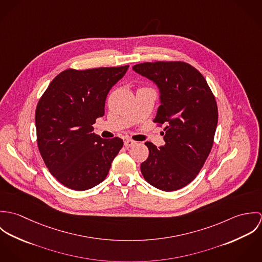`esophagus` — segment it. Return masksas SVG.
I'll list each match as a JSON object with an SVG mask.
<instances>
[{"mask_svg":"<svg viewBox=\"0 0 262 262\" xmlns=\"http://www.w3.org/2000/svg\"><path fill=\"white\" fill-rule=\"evenodd\" d=\"M136 144V142L134 141V140H131V139H126L125 141H124V145L126 146V147H132V146H134Z\"/></svg>","mask_w":262,"mask_h":262,"instance_id":"34e87169","label":"esophagus"}]
</instances>
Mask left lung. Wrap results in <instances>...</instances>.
<instances>
[{"label": "left lung", "mask_w": 262, "mask_h": 262, "mask_svg": "<svg viewBox=\"0 0 262 262\" xmlns=\"http://www.w3.org/2000/svg\"><path fill=\"white\" fill-rule=\"evenodd\" d=\"M159 88L161 105L154 123L164 125L163 146L145 142L149 155L141 163L145 181L173 191L191 183L204 166L214 143L218 123L215 96L203 75L187 62L155 61L133 67Z\"/></svg>", "instance_id": "8db88e82"}]
</instances>
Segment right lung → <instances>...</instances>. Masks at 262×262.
Wrapping results in <instances>:
<instances>
[{
	"instance_id": "1",
	"label": "right lung",
	"mask_w": 262,
	"mask_h": 262,
	"mask_svg": "<svg viewBox=\"0 0 262 262\" xmlns=\"http://www.w3.org/2000/svg\"><path fill=\"white\" fill-rule=\"evenodd\" d=\"M128 68L66 70L39 99L38 149L50 173L64 187L85 190L107 178L123 140L101 138L93 133V124L104 116L107 95Z\"/></svg>"
}]
</instances>
